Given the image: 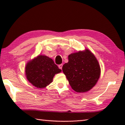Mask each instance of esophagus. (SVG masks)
<instances>
[{
  "label": "esophagus",
  "mask_w": 125,
  "mask_h": 125,
  "mask_svg": "<svg viewBox=\"0 0 125 125\" xmlns=\"http://www.w3.org/2000/svg\"><path fill=\"white\" fill-rule=\"evenodd\" d=\"M62 67H63V64H60L59 65H58V68H59L60 69H62Z\"/></svg>",
  "instance_id": "34e87169"
}]
</instances>
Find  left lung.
Wrapping results in <instances>:
<instances>
[{"label": "left lung", "instance_id": "8db88e82", "mask_svg": "<svg viewBox=\"0 0 125 125\" xmlns=\"http://www.w3.org/2000/svg\"><path fill=\"white\" fill-rule=\"evenodd\" d=\"M62 71L72 89L77 92L91 90L99 79L100 68L97 58L88 49L68 56Z\"/></svg>", "mask_w": 125, "mask_h": 125}]
</instances>
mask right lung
Returning a JSON list of instances; mask_svg holds the SVG:
<instances>
[{
	"label": "right lung",
	"mask_w": 125,
	"mask_h": 125,
	"mask_svg": "<svg viewBox=\"0 0 125 125\" xmlns=\"http://www.w3.org/2000/svg\"><path fill=\"white\" fill-rule=\"evenodd\" d=\"M61 72L52 58L39 55L27 63L25 73L27 80L38 88H44L52 82L55 74Z\"/></svg>",
	"instance_id": "obj_1"
}]
</instances>
